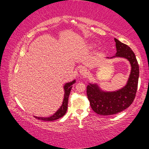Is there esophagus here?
I'll list each match as a JSON object with an SVG mask.
<instances>
[{"label": "esophagus", "instance_id": "obj_1", "mask_svg": "<svg viewBox=\"0 0 149 149\" xmlns=\"http://www.w3.org/2000/svg\"><path fill=\"white\" fill-rule=\"evenodd\" d=\"M79 74L81 75V76H83V77H85V76H86V75H87V70H86V68H84V67H82V68H81L79 69Z\"/></svg>", "mask_w": 149, "mask_h": 149}]
</instances>
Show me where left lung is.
<instances>
[{"label":"left lung","instance_id":"1","mask_svg":"<svg viewBox=\"0 0 149 149\" xmlns=\"http://www.w3.org/2000/svg\"><path fill=\"white\" fill-rule=\"evenodd\" d=\"M116 52L107 59L123 58L131 65V72L127 81L120 89L108 91L102 89L97 83H89L87 87V98L91 107L98 114L110 116L116 114L127 108L132 104L137 89L139 69L137 60L133 50L127 45L114 38Z\"/></svg>","mask_w":149,"mask_h":149}]
</instances>
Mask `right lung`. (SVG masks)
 <instances>
[{"label":"right lung","mask_w":149,"mask_h":149,"mask_svg":"<svg viewBox=\"0 0 149 149\" xmlns=\"http://www.w3.org/2000/svg\"><path fill=\"white\" fill-rule=\"evenodd\" d=\"M76 82V80L74 79L72 81L70 82L65 83L64 85V99H63L62 104L61 107L59 108V109L56 112L54 113L53 115H52L51 116L43 118V117H38V116H35V118L38 120H43V121H54L59 119V118L64 116L66 111L68 110V97L70 93V91H71L72 88V85H74L75 83Z\"/></svg>","instance_id":"obj_1"}]
</instances>
